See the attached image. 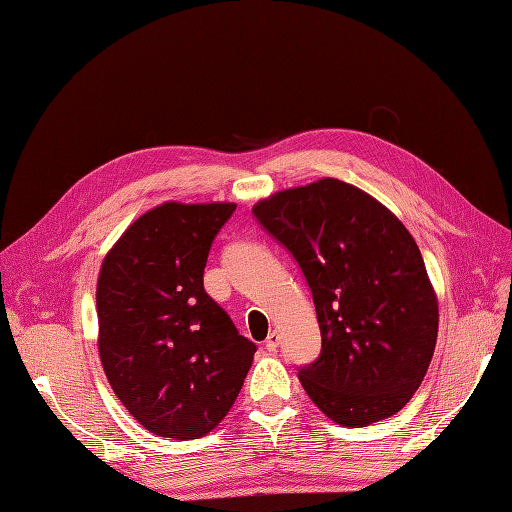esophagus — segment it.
I'll return each instance as SVG.
<instances>
[{
  "mask_svg": "<svg viewBox=\"0 0 512 512\" xmlns=\"http://www.w3.org/2000/svg\"><path fill=\"white\" fill-rule=\"evenodd\" d=\"M278 346H280V333H278V331H272V333L268 335V339H266V348H268L270 352H274Z\"/></svg>",
  "mask_w": 512,
  "mask_h": 512,
  "instance_id": "esophagus-1",
  "label": "esophagus"
}]
</instances>
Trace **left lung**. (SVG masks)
Instances as JSON below:
<instances>
[{
	"instance_id": "1",
	"label": "left lung",
	"mask_w": 512,
	"mask_h": 512,
	"mask_svg": "<svg viewBox=\"0 0 512 512\" xmlns=\"http://www.w3.org/2000/svg\"><path fill=\"white\" fill-rule=\"evenodd\" d=\"M257 223L295 259L312 293L320 354L299 367L314 405L342 426L390 418L420 388L439 306L418 244L386 206L320 179L255 204Z\"/></svg>"
}]
</instances>
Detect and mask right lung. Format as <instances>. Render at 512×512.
Returning <instances> with one entry per match:
<instances>
[{"label":"right lung","instance_id":"obj_1","mask_svg":"<svg viewBox=\"0 0 512 512\" xmlns=\"http://www.w3.org/2000/svg\"><path fill=\"white\" fill-rule=\"evenodd\" d=\"M236 204L156 206L107 253L97 285L107 380L141 426L198 439L230 411L257 346L204 291L208 251Z\"/></svg>","mask_w":512,"mask_h":512}]
</instances>
